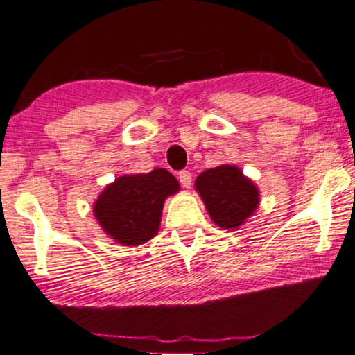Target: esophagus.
Listing matches in <instances>:
<instances>
[{"mask_svg": "<svg viewBox=\"0 0 355 355\" xmlns=\"http://www.w3.org/2000/svg\"><path fill=\"white\" fill-rule=\"evenodd\" d=\"M179 181H181L182 187L189 189V187H191V184H192V174L189 171H181V173H179Z\"/></svg>", "mask_w": 355, "mask_h": 355, "instance_id": "34e87169", "label": "esophagus"}]
</instances>
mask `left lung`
<instances>
[{
    "instance_id": "8db88e82",
    "label": "left lung",
    "mask_w": 355,
    "mask_h": 355,
    "mask_svg": "<svg viewBox=\"0 0 355 355\" xmlns=\"http://www.w3.org/2000/svg\"><path fill=\"white\" fill-rule=\"evenodd\" d=\"M196 191L215 225L223 230L241 227L259 205L257 186L232 164L207 169L196 179Z\"/></svg>"
}]
</instances>
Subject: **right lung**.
I'll return each instance as SVG.
<instances>
[{
    "label": "right lung",
    "mask_w": 355,
    "mask_h": 355,
    "mask_svg": "<svg viewBox=\"0 0 355 355\" xmlns=\"http://www.w3.org/2000/svg\"><path fill=\"white\" fill-rule=\"evenodd\" d=\"M178 191V179L166 169L127 174L101 192L93 205L94 217L101 228L121 245H144L158 233L166 197Z\"/></svg>",
    "instance_id": "add662e5"
}]
</instances>
